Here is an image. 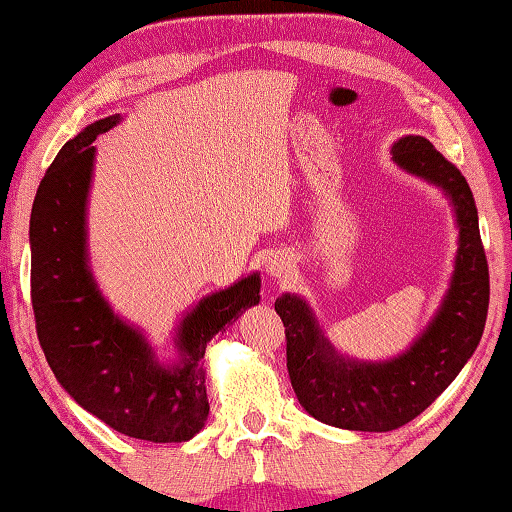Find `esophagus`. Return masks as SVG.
I'll use <instances>...</instances> for the list:
<instances>
[{"instance_id":"obj_1","label":"esophagus","mask_w":512,"mask_h":512,"mask_svg":"<svg viewBox=\"0 0 512 512\" xmlns=\"http://www.w3.org/2000/svg\"><path fill=\"white\" fill-rule=\"evenodd\" d=\"M289 269H292V259H289L287 255H280V253L273 255V257L269 259V264H266V271H269L273 278L287 276Z\"/></svg>"}]
</instances>
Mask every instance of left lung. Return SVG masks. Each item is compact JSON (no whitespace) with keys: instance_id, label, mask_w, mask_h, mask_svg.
I'll use <instances>...</instances> for the list:
<instances>
[{"instance_id":"8db88e82","label":"left lung","mask_w":512,"mask_h":512,"mask_svg":"<svg viewBox=\"0 0 512 512\" xmlns=\"http://www.w3.org/2000/svg\"><path fill=\"white\" fill-rule=\"evenodd\" d=\"M393 158L407 172L444 188L460 223L451 289L414 347L386 363L349 361L335 354L299 296L285 294L276 301L296 398L312 418L342 430L391 432L423 414L476 352L490 305V271L467 179L418 135L402 137Z\"/></svg>"}]
</instances>
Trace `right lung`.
<instances>
[{
	"mask_svg": "<svg viewBox=\"0 0 512 512\" xmlns=\"http://www.w3.org/2000/svg\"><path fill=\"white\" fill-rule=\"evenodd\" d=\"M119 114L68 140L41 179L32 207V308L38 342L68 395L114 430L181 444L209 416L202 358L225 324L259 301V276L211 294L181 322V363L160 368L131 326L112 315L87 269L85 204L94 142Z\"/></svg>",
	"mask_w": 512,
	"mask_h": 512,
	"instance_id": "1",
	"label": "right lung"
}]
</instances>
